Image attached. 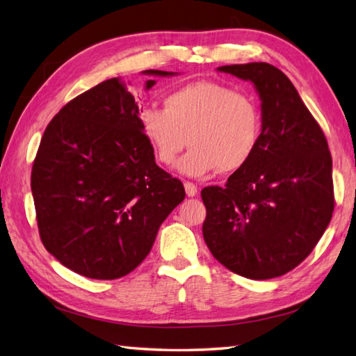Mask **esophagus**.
<instances>
[{
    "label": "esophagus",
    "instance_id": "34e87169",
    "mask_svg": "<svg viewBox=\"0 0 356 356\" xmlns=\"http://www.w3.org/2000/svg\"><path fill=\"white\" fill-rule=\"evenodd\" d=\"M184 188H186L187 196H191V198H193V196H196V193H198V187H196L193 183H191V181H186Z\"/></svg>",
    "mask_w": 356,
    "mask_h": 356
}]
</instances>
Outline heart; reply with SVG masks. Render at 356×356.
<instances>
[{"label": "heart", "mask_w": 356, "mask_h": 356, "mask_svg": "<svg viewBox=\"0 0 356 356\" xmlns=\"http://www.w3.org/2000/svg\"><path fill=\"white\" fill-rule=\"evenodd\" d=\"M140 124L163 165H170L186 145L191 146L177 168L193 178L243 169L262 138V113L256 100L207 81L170 92L164 109L145 108Z\"/></svg>", "instance_id": "1"}]
</instances>
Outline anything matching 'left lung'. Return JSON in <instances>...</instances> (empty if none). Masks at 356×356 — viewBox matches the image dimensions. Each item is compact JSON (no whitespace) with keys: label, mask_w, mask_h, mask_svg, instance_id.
Listing matches in <instances>:
<instances>
[{"label":"left lung","mask_w":356,"mask_h":356,"mask_svg":"<svg viewBox=\"0 0 356 356\" xmlns=\"http://www.w3.org/2000/svg\"><path fill=\"white\" fill-rule=\"evenodd\" d=\"M218 71L254 83L262 138L224 187H204V241L228 270L274 279L311 254L334 213L332 156L320 124L289 79L266 62Z\"/></svg>","instance_id":"1"}]
</instances>
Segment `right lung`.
<instances>
[{"mask_svg":"<svg viewBox=\"0 0 356 356\" xmlns=\"http://www.w3.org/2000/svg\"><path fill=\"white\" fill-rule=\"evenodd\" d=\"M154 85L146 81V90ZM138 114L120 77L108 79L68 102L38 149L31 193L39 236L51 256L85 277L114 280L136 270L186 198L183 183L156 165Z\"/></svg>","mask_w":356,"mask_h":356,"instance_id":"right-lung-1","label":"right lung"}]
</instances>
